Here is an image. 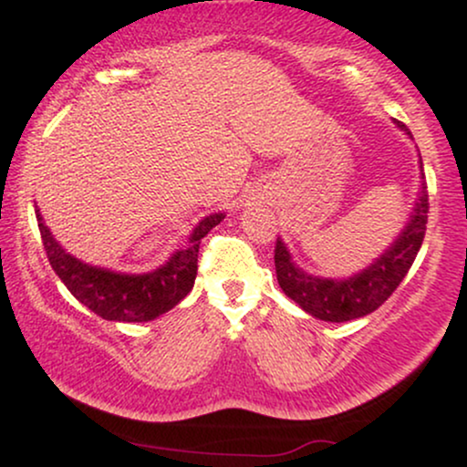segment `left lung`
Instances as JSON below:
<instances>
[{
    "label": "left lung",
    "mask_w": 467,
    "mask_h": 467,
    "mask_svg": "<svg viewBox=\"0 0 467 467\" xmlns=\"http://www.w3.org/2000/svg\"><path fill=\"white\" fill-rule=\"evenodd\" d=\"M398 127L406 131L410 138V131L406 125ZM420 169L423 171V162L420 155ZM428 186L421 173L420 195H417L415 206L401 228L398 239L389 245L371 265L364 267L358 275L347 278H325L314 276L294 264L287 245L283 239H276L275 248V265L278 285L285 292L287 298H292L303 312L327 323H347V320L362 318V316L375 312L390 294L398 289V285L409 275L412 261L421 248L423 234H426L428 222Z\"/></svg>",
    "instance_id": "8db88e82"
}]
</instances>
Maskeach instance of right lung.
I'll list each match as a JSON object with an SVG mask.
<instances>
[{"mask_svg": "<svg viewBox=\"0 0 467 467\" xmlns=\"http://www.w3.org/2000/svg\"><path fill=\"white\" fill-rule=\"evenodd\" d=\"M36 223H39L41 241L52 270L66 283L72 296L96 316L116 323H147L173 309L192 289L197 276V252L202 239L222 222L223 213H213L203 217L192 228L189 245L173 252L164 265L142 275H125V272L107 270V267L89 265L78 261L61 244L44 223L39 208L35 206Z\"/></svg>", "mask_w": 467, "mask_h": 467, "instance_id": "1", "label": "right lung"}]
</instances>
